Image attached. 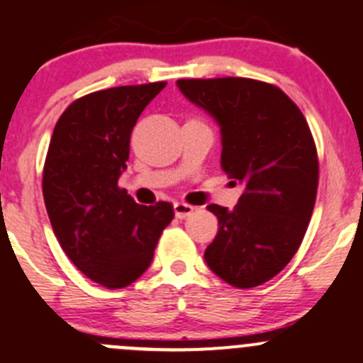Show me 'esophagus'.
<instances>
[{
    "instance_id": "1",
    "label": "esophagus",
    "mask_w": 363,
    "mask_h": 363,
    "mask_svg": "<svg viewBox=\"0 0 363 363\" xmlns=\"http://www.w3.org/2000/svg\"><path fill=\"white\" fill-rule=\"evenodd\" d=\"M193 206L186 204V202H175L174 204V211H175V216L177 218H186V216H189L193 213Z\"/></svg>"
}]
</instances>
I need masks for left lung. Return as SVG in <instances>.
I'll return each mask as SVG.
<instances>
[{
  "mask_svg": "<svg viewBox=\"0 0 363 363\" xmlns=\"http://www.w3.org/2000/svg\"><path fill=\"white\" fill-rule=\"evenodd\" d=\"M177 87L218 123L222 170L243 188L235 209L208 206L218 233L206 263L236 289L267 283L294 258L313 213L319 161L310 127L272 84L225 77Z\"/></svg>",
  "mask_w": 363,
  "mask_h": 363,
  "instance_id": "8db88e82",
  "label": "left lung"
}]
</instances>
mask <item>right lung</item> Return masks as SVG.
Wrapping results in <instances>:
<instances>
[{"mask_svg":"<svg viewBox=\"0 0 363 363\" xmlns=\"http://www.w3.org/2000/svg\"><path fill=\"white\" fill-rule=\"evenodd\" d=\"M166 82L121 86L74 100L53 128L43 195L53 233L73 265L107 289H123L150 267L170 202L135 204L118 179L130 132Z\"/></svg>","mask_w":363,"mask_h":363,"instance_id":"add662e5","label":"right lung"}]
</instances>
